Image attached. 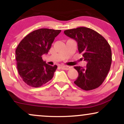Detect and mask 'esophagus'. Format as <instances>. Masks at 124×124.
Segmentation results:
<instances>
[{"label":"esophagus","instance_id":"esophagus-1","mask_svg":"<svg viewBox=\"0 0 124 124\" xmlns=\"http://www.w3.org/2000/svg\"><path fill=\"white\" fill-rule=\"evenodd\" d=\"M61 69H64V70H69V69H70V67L68 66H65V65H62L61 66Z\"/></svg>","mask_w":124,"mask_h":124}]
</instances>
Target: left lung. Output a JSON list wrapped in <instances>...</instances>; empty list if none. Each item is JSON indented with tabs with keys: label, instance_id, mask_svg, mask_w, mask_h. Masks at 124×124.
I'll return each instance as SVG.
<instances>
[{
	"label": "left lung",
	"instance_id": "obj_1",
	"mask_svg": "<svg viewBox=\"0 0 124 124\" xmlns=\"http://www.w3.org/2000/svg\"><path fill=\"white\" fill-rule=\"evenodd\" d=\"M65 34L78 42V51L86 66H75L79 76L74 82L84 90H92L101 85L110 69V45L101 35L91 28L81 27L64 31Z\"/></svg>",
	"mask_w": 124,
	"mask_h": 124
}]
</instances>
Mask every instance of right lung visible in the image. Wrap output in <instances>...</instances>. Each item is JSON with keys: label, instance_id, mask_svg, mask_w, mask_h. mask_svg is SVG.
Wrapping results in <instances>:
<instances>
[{"label": "right lung", "instance_id": "obj_1", "mask_svg": "<svg viewBox=\"0 0 124 124\" xmlns=\"http://www.w3.org/2000/svg\"><path fill=\"white\" fill-rule=\"evenodd\" d=\"M61 30L41 28L27 35L16 49L17 68L28 86L39 87L52 79L57 66L48 65L42 56L48 54Z\"/></svg>", "mask_w": 124, "mask_h": 124}]
</instances>
